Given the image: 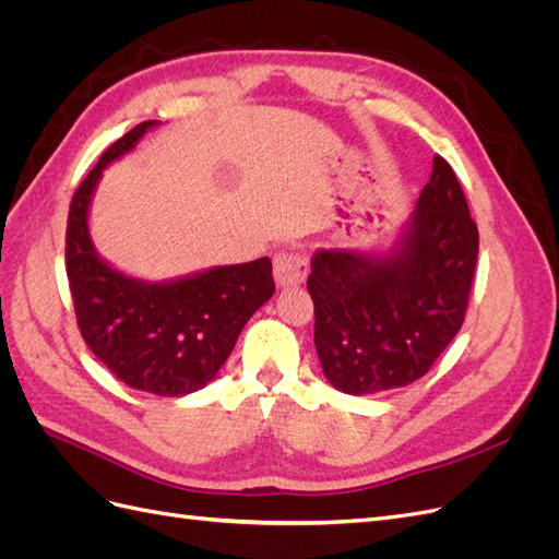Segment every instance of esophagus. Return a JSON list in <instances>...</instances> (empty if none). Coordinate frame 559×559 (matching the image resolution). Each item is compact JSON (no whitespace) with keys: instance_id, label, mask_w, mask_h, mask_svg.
<instances>
[{"instance_id":"esophagus-1","label":"esophagus","mask_w":559,"mask_h":559,"mask_svg":"<svg viewBox=\"0 0 559 559\" xmlns=\"http://www.w3.org/2000/svg\"><path fill=\"white\" fill-rule=\"evenodd\" d=\"M310 273L308 253L302 249H284L275 257V280L280 286H294L306 282Z\"/></svg>"}]
</instances>
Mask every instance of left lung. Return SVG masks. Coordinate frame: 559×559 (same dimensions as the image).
I'll use <instances>...</instances> for the list:
<instances>
[{"instance_id": "1", "label": "left lung", "mask_w": 559, "mask_h": 559, "mask_svg": "<svg viewBox=\"0 0 559 559\" xmlns=\"http://www.w3.org/2000/svg\"><path fill=\"white\" fill-rule=\"evenodd\" d=\"M478 245L462 183L436 156L392 253L317 251L308 292L331 384L345 394H378L427 376L464 324Z\"/></svg>"}]
</instances>
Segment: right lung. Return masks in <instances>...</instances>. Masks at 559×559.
Segmentation results:
<instances>
[{
    "label": "right lung",
    "mask_w": 559,
    "mask_h": 559,
    "mask_svg": "<svg viewBox=\"0 0 559 559\" xmlns=\"http://www.w3.org/2000/svg\"><path fill=\"white\" fill-rule=\"evenodd\" d=\"M154 123L126 132L79 183L67 214L64 267L76 326L95 357L132 389L183 396L216 376L249 317L275 294V280L267 257L170 284L130 280L97 259L86 224L95 183Z\"/></svg>",
    "instance_id": "right-lung-1"
}]
</instances>
